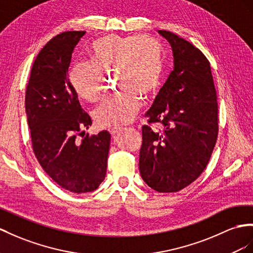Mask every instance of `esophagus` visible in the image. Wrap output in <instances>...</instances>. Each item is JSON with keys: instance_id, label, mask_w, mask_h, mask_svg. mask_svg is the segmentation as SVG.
<instances>
[{"instance_id": "esophagus-1", "label": "esophagus", "mask_w": 253, "mask_h": 253, "mask_svg": "<svg viewBox=\"0 0 253 253\" xmlns=\"http://www.w3.org/2000/svg\"><path fill=\"white\" fill-rule=\"evenodd\" d=\"M122 129L123 128H121V127H114V128L109 129V131H110V133H111L112 135H115V134H118L119 132H121Z\"/></svg>"}]
</instances>
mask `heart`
<instances>
[{"mask_svg": "<svg viewBox=\"0 0 253 253\" xmlns=\"http://www.w3.org/2000/svg\"><path fill=\"white\" fill-rule=\"evenodd\" d=\"M90 64H76L69 71V82L83 100L100 98L103 76L115 74L121 93L110 97L94 112L100 127H119L130 123L142 106V96L156 93L163 70L164 48L152 36L107 35L90 43Z\"/></svg>", "mask_w": 253, "mask_h": 253, "instance_id": "1", "label": "heart"}]
</instances>
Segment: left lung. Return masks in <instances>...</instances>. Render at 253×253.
<instances>
[{
	"label": "left lung",
	"instance_id": "left-lung-1",
	"mask_svg": "<svg viewBox=\"0 0 253 253\" xmlns=\"http://www.w3.org/2000/svg\"><path fill=\"white\" fill-rule=\"evenodd\" d=\"M169 42L174 68L145 116L161 130L142 127V179L158 192H176L204 171L218 135V103L211 64L189 42L158 31Z\"/></svg>",
	"mask_w": 253,
	"mask_h": 253
}]
</instances>
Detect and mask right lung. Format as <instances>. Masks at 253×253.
<instances>
[{
	"mask_svg": "<svg viewBox=\"0 0 253 253\" xmlns=\"http://www.w3.org/2000/svg\"><path fill=\"white\" fill-rule=\"evenodd\" d=\"M85 32L56 35L38 53L25 94V113L38 163L62 188L85 193L105 179L111 134L92 125L68 80L71 54ZM85 134L86 135L82 134ZM78 135L84 138L80 140Z\"/></svg>",
	"mask_w": 253,
	"mask_h": 253,
	"instance_id": "right-lung-1",
	"label": "right lung"
}]
</instances>
